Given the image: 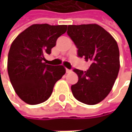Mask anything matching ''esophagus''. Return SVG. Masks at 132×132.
<instances>
[{
    "label": "esophagus",
    "instance_id": "1",
    "mask_svg": "<svg viewBox=\"0 0 132 132\" xmlns=\"http://www.w3.org/2000/svg\"><path fill=\"white\" fill-rule=\"evenodd\" d=\"M66 73H69V72H71V69L66 68Z\"/></svg>",
    "mask_w": 132,
    "mask_h": 132
}]
</instances>
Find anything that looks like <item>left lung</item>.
Masks as SVG:
<instances>
[{
    "label": "left lung",
    "mask_w": 132,
    "mask_h": 132,
    "mask_svg": "<svg viewBox=\"0 0 132 132\" xmlns=\"http://www.w3.org/2000/svg\"><path fill=\"white\" fill-rule=\"evenodd\" d=\"M67 34L78 49V56L91 62L85 72L73 69L79 80L71 86L72 95L82 103L95 105L109 95L117 79L120 68L117 42L98 24L69 25Z\"/></svg>",
    "instance_id": "8db88e82"
}]
</instances>
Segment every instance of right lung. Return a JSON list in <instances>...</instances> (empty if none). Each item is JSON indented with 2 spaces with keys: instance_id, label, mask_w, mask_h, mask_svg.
I'll list each match as a JSON object with an SVG mask.
<instances>
[{
  "instance_id": "right-lung-1",
  "label": "right lung",
  "mask_w": 132,
  "mask_h": 132,
  "mask_svg": "<svg viewBox=\"0 0 132 132\" xmlns=\"http://www.w3.org/2000/svg\"><path fill=\"white\" fill-rule=\"evenodd\" d=\"M66 28V25L34 24L12 43L7 72L15 92L26 103L37 105L46 101L55 83L66 73L63 66L46 64L44 56L51 53V49Z\"/></svg>"
}]
</instances>
